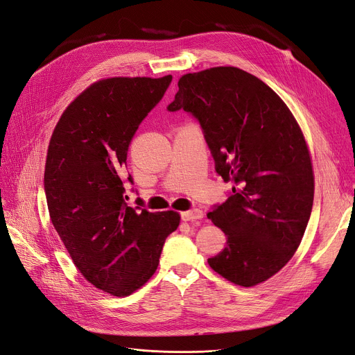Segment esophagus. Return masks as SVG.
<instances>
[{
    "label": "esophagus",
    "instance_id": "1",
    "mask_svg": "<svg viewBox=\"0 0 355 355\" xmlns=\"http://www.w3.org/2000/svg\"><path fill=\"white\" fill-rule=\"evenodd\" d=\"M204 212L201 209H189L185 212H181V219L188 222V220H197V219H202Z\"/></svg>",
    "mask_w": 355,
    "mask_h": 355
}]
</instances>
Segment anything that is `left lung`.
Returning a JSON list of instances; mask_svg holds the SVG:
<instances>
[{
	"label": "left lung",
	"instance_id": "8db88e82",
	"mask_svg": "<svg viewBox=\"0 0 355 355\" xmlns=\"http://www.w3.org/2000/svg\"><path fill=\"white\" fill-rule=\"evenodd\" d=\"M167 109L198 119L216 173L234 182L231 197L208 212L227 235L211 269L243 287L266 282L292 259L313 207L311 157L297 120L266 83L235 67L182 75Z\"/></svg>",
	"mask_w": 355,
	"mask_h": 355
}]
</instances>
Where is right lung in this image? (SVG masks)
Instances as JSON below:
<instances>
[{
    "label": "right lung",
    "mask_w": 355,
    "mask_h": 355,
    "mask_svg": "<svg viewBox=\"0 0 355 355\" xmlns=\"http://www.w3.org/2000/svg\"><path fill=\"white\" fill-rule=\"evenodd\" d=\"M171 79L116 76L92 83L62 113L48 146L49 218L83 277L110 296H128L148 282L180 225L175 211L128 207L120 178L139 124Z\"/></svg>",
    "instance_id": "add662e5"
}]
</instances>
